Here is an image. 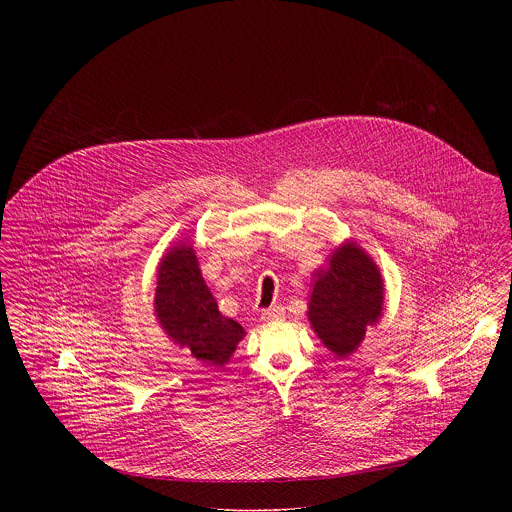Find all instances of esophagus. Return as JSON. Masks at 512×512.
<instances>
[{
    "label": "esophagus",
    "instance_id": "esophagus-1",
    "mask_svg": "<svg viewBox=\"0 0 512 512\" xmlns=\"http://www.w3.org/2000/svg\"><path fill=\"white\" fill-rule=\"evenodd\" d=\"M284 315H286V309H284L282 305H274V307L262 311V319H264V321H278V319H282Z\"/></svg>",
    "mask_w": 512,
    "mask_h": 512
}]
</instances>
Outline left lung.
I'll use <instances>...</instances> for the list:
<instances>
[{
	"label": "left lung",
	"mask_w": 512,
	"mask_h": 512,
	"mask_svg": "<svg viewBox=\"0 0 512 512\" xmlns=\"http://www.w3.org/2000/svg\"><path fill=\"white\" fill-rule=\"evenodd\" d=\"M376 264L357 244L337 248L327 270L315 274L309 321L323 345L337 357L351 355L376 323L384 299Z\"/></svg>",
	"instance_id": "1"
}]
</instances>
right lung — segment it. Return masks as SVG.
<instances>
[{
    "label": "right lung",
    "mask_w": 512,
    "mask_h": 512,
    "mask_svg": "<svg viewBox=\"0 0 512 512\" xmlns=\"http://www.w3.org/2000/svg\"><path fill=\"white\" fill-rule=\"evenodd\" d=\"M157 272L155 311L161 327L195 359L224 365L244 337V329L220 313L201 276L195 250L187 244L175 246Z\"/></svg>",
    "instance_id": "right-lung-1"
}]
</instances>
